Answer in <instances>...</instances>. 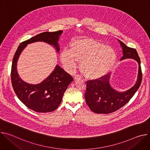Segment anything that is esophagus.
Segmentation results:
<instances>
[{
  "instance_id": "esophagus-1",
  "label": "esophagus",
  "mask_w": 150,
  "mask_h": 150,
  "mask_svg": "<svg viewBox=\"0 0 150 150\" xmlns=\"http://www.w3.org/2000/svg\"><path fill=\"white\" fill-rule=\"evenodd\" d=\"M74 79L76 81L78 80V79H81V76L80 75H75L74 76Z\"/></svg>"
}]
</instances>
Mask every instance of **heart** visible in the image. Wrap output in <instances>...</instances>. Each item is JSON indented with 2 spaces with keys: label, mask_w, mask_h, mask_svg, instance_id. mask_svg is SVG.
<instances>
[{
  "label": "heart",
  "mask_w": 150,
  "mask_h": 150,
  "mask_svg": "<svg viewBox=\"0 0 150 150\" xmlns=\"http://www.w3.org/2000/svg\"><path fill=\"white\" fill-rule=\"evenodd\" d=\"M61 62L67 70L74 71L81 61V69L89 78L101 77L109 72L116 60L115 50L92 38L72 40L70 49L64 48L60 55Z\"/></svg>",
  "instance_id": "1"
}]
</instances>
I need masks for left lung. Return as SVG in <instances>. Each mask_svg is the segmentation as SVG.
Returning <instances> with one entry per match:
<instances>
[{"label": "left lung", "instance_id": "8db88e82", "mask_svg": "<svg viewBox=\"0 0 150 150\" xmlns=\"http://www.w3.org/2000/svg\"><path fill=\"white\" fill-rule=\"evenodd\" d=\"M122 49L123 56L120 60L131 59L138 63V73L137 81L134 86L125 91H119L110 83L111 74L106 75L96 79L87 81L85 101L91 111L96 113L108 114L116 111L125 105L133 97L139 88L142 81L141 62L137 50L126 46L119 40Z\"/></svg>", "mask_w": 150, "mask_h": 150}]
</instances>
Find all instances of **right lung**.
<instances>
[{
    "instance_id": "obj_1",
    "label": "right lung",
    "mask_w": 150,
    "mask_h": 150,
    "mask_svg": "<svg viewBox=\"0 0 150 150\" xmlns=\"http://www.w3.org/2000/svg\"><path fill=\"white\" fill-rule=\"evenodd\" d=\"M62 33V30L44 32L21 42L12 60L11 81L13 90L21 102L36 112L47 113L55 110L60 104L68 85L73 81V78L56 65L52 72L40 83H29L19 76L17 71V62L21 53L27 45L35 42H46L54 47L59 53V40Z\"/></svg>"
}]
</instances>
